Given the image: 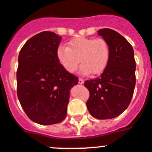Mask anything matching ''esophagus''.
Returning <instances> with one entry per match:
<instances>
[{
    "instance_id": "34e87169",
    "label": "esophagus",
    "mask_w": 152,
    "mask_h": 152,
    "mask_svg": "<svg viewBox=\"0 0 152 152\" xmlns=\"http://www.w3.org/2000/svg\"><path fill=\"white\" fill-rule=\"evenodd\" d=\"M84 82H85L84 79L81 78V77H79V78H78V83H79V84H80V85H82Z\"/></svg>"
}]
</instances>
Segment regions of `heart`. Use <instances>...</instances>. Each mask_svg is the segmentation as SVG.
Returning a JSON list of instances; mask_svg holds the SVG:
<instances>
[{
    "mask_svg": "<svg viewBox=\"0 0 152 152\" xmlns=\"http://www.w3.org/2000/svg\"><path fill=\"white\" fill-rule=\"evenodd\" d=\"M110 57L109 44L104 38L77 37L68 42L67 48L60 46L57 50L58 61L68 73H74L81 61V73L100 75L107 67Z\"/></svg>",
    "mask_w": 152,
    "mask_h": 152,
    "instance_id": "b5f03b06",
    "label": "heart"
}]
</instances>
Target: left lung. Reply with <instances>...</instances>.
I'll return each mask as SVG.
<instances>
[{
  "label": "left lung",
  "instance_id": "left-lung-1",
  "mask_svg": "<svg viewBox=\"0 0 152 152\" xmlns=\"http://www.w3.org/2000/svg\"><path fill=\"white\" fill-rule=\"evenodd\" d=\"M109 44L111 57L101 76L85 82L90 96L87 107L91 115L98 119H111L128 107L135 87L136 64L130 43L114 30L98 31Z\"/></svg>",
  "mask_w": 152,
  "mask_h": 152
}]
</instances>
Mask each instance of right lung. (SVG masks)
I'll list each match as a JSON object with an SVG mask.
<instances>
[{"instance_id": "1", "label": "right lung", "mask_w": 152, "mask_h": 152, "mask_svg": "<svg viewBox=\"0 0 152 152\" xmlns=\"http://www.w3.org/2000/svg\"><path fill=\"white\" fill-rule=\"evenodd\" d=\"M61 41L54 32H41L24 44L18 56V99L28 118L39 124H58L65 118L70 90L78 83L58 61Z\"/></svg>"}]
</instances>
